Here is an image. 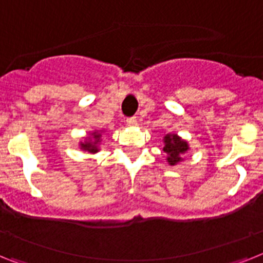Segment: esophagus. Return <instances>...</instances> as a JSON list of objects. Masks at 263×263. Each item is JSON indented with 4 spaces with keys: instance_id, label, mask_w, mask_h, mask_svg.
I'll return each instance as SVG.
<instances>
[{
    "instance_id": "1",
    "label": "esophagus",
    "mask_w": 263,
    "mask_h": 263,
    "mask_svg": "<svg viewBox=\"0 0 263 263\" xmlns=\"http://www.w3.org/2000/svg\"><path fill=\"white\" fill-rule=\"evenodd\" d=\"M127 124L129 125V127H135V125H138V119L136 118L127 119Z\"/></svg>"
}]
</instances>
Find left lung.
<instances>
[{
  "label": "left lung",
  "mask_w": 263,
  "mask_h": 263,
  "mask_svg": "<svg viewBox=\"0 0 263 263\" xmlns=\"http://www.w3.org/2000/svg\"><path fill=\"white\" fill-rule=\"evenodd\" d=\"M163 151L165 152V160L170 165H176L183 162L184 154L190 151V145L187 140L180 138L178 134H165L163 136Z\"/></svg>",
  "instance_id": "left-lung-1"
}]
</instances>
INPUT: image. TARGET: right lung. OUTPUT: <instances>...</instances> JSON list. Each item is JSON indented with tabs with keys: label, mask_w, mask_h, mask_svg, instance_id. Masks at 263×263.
Listing matches in <instances>:
<instances>
[{
	"label": "right lung",
	"mask_w": 263,
	"mask_h": 263,
	"mask_svg": "<svg viewBox=\"0 0 263 263\" xmlns=\"http://www.w3.org/2000/svg\"><path fill=\"white\" fill-rule=\"evenodd\" d=\"M105 129H95L88 132L87 136H84L83 142H79V148L84 152H88L90 155H95L100 151L101 138Z\"/></svg>",
	"instance_id": "right-lung-1"
}]
</instances>
